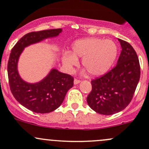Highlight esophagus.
Listing matches in <instances>:
<instances>
[{
    "instance_id": "obj_1",
    "label": "esophagus",
    "mask_w": 149,
    "mask_h": 149,
    "mask_svg": "<svg viewBox=\"0 0 149 149\" xmlns=\"http://www.w3.org/2000/svg\"><path fill=\"white\" fill-rule=\"evenodd\" d=\"M73 82H74L75 85H76V84H78V83L81 82V81H80V80H78V79H76V78H75L74 81H73Z\"/></svg>"
}]
</instances>
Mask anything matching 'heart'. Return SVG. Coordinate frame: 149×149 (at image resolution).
<instances>
[{
  "label": "heart",
  "instance_id": "b5f03b06",
  "mask_svg": "<svg viewBox=\"0 0 149 149\" xmlns=\"http://www.w3.org/2000/svg\"><path fill=\"white\" fill-rule=\"evenodd\" d=\"M118 52L113 41L91 38L76 40L72 45V53L65 52L62 61L68 69L78 64L77 58H82L83 66L91 76H99L105 73L115 61Z\"/></svg>",
  "mask_w": 149,
  "mask_h": 149
}]
</instances>
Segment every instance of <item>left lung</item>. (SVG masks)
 I'll return each instance as SVG.
<instances>
[{"label": "left lung", "instance_id": "1", "mask_svg": "<svg viewBox=\"0 0 149 149\" xmlns=\"http://www.w3.org/2000/svg\"><path fill=\"white\" fill-rule=\"evenodd\" d=\"M122 52L117 63L107 73L91 81L92 91L87 97L91 109L97 113L111 115L128 106L140 78V64L130 43L118 39Z\"/></svg>", "mask_w": 149, "mask_h": 149}]
</instances>
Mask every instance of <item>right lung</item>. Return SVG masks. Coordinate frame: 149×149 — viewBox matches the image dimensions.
<instances>
[{
    "label": "right lung",
    "mask_w": 149,
    "mask_h": 149,
    "mask_svg": "<svg viewBox=\"0 0 149 149\" xmlns=\"http://www.w3.org/2000/svg\"><path fill=\"white\" fill-rule=\"evenodd\" d=\"M62 29H52L26 34L11 50L8 63L10 88L16 100L36 113H49L63 102L67 91L73 86V76L52 69L42 81L37 83L24 81L17 71V61L24 47L45 39L56 37Z\"/></svg>",
    "instance_id": "1"
}]
</instances>
